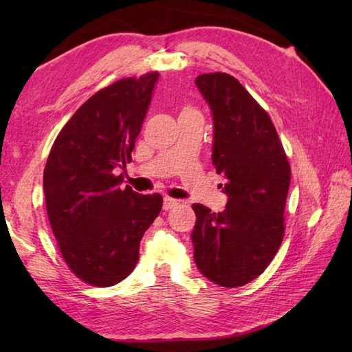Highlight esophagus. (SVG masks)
Returning <instances> with one entry per match:
<instances>
[{
  "label": "esophagus",
  "instance_id": "1",
  "mask_svg": "<svg viewBox=\"0 0 352 352\" xmlns=\"http://www.w3.org/2000/svg\"><path fill=\"white\" fill-rule=\"evenodd\" d=\"M178 204V201L174 198H169V197H164L163 199V210H170V208H174Z\"/></svg>",
  "mask_w": 352,
  "mask_h": 352
}]
</instances>
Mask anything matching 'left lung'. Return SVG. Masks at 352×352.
I'll use <instances>...</instances> for the list:
<instances>
[{
    "instance_id": "1",
    "label": "left lung",
    "mask_w": 352,
    "mask_h": 352,
    "mask_svg": "<svg viewBox=\"0 0 352 352\" xmlns=\"http://www.w3.org/2000/svg\"><path fill=\"white\" fill-rule=\"evenodd\" d=\"M195 85L212 111V162L228 201L219 213L192 206L193 258L206 278L239 287L257 278L280 248L290 164L271 118L234 77L203 74Z\"/></svg>"
}]
</instances>
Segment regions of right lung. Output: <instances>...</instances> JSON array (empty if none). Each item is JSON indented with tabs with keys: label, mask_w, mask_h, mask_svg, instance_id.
Wrapping results in <instances>:
<instances>
[{
	"label": "right lung",
	"mask_w": 352,
	"mask_h": 352,
	"mask_svg": "<svg viewBox=\"0 0 352 352\" xmlns=\"http://www.w3.org/2000/svg\"><path fill=\"white\" fill-rule=\"evenodd\" d=\"M159 72L122 78L92 95L58 133L43 170L48 219L62 256L80 280L109 287L139 260L145 231L159 216V193L121 188Z\"/></svg>",
	"instance_id": "add662e5"
}]
</instances>
